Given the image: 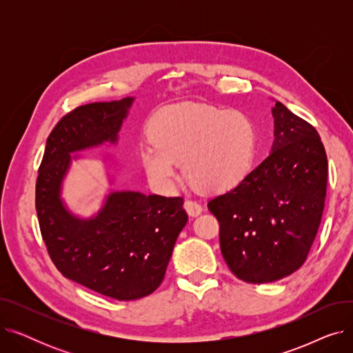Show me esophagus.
<instances>
[{
    "label": "esophagus",
    "instance_id": "1",
    "mask_svg": "<svg viewBox=\"0 0 353 353\" xmlns=\"http://www.w3.org/2000/svg\"><path fill=\"white\" fill-rule=\"evenodd\" d=\"M184 209H186V212L192 217H196V216H199L203 212L201 205H199L197 201H193V200H186V201H184Z\"/></svg>",
    "mask_w": 353,
    "mask_h": 353
}]
</instances>
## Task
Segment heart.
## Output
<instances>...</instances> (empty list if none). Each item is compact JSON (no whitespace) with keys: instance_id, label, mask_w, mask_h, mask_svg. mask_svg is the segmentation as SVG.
<instances>
[{"instance_id":"heart-1","label":"heart","mask_w":353,"mask_h":353,"mask_svg":"<svg viewBox=\"0 0 353 353\" xmlns=\"http://www.w3.org/2000/svg\"><path fill=\"white\" fill-rule=\"evenodd\" d=\"M152 143L140 148L143 169L154 186L170 189L179 163L192 184L225 193L249 174L256 154V127L240 110L179 104L161 110L148 128Z\"/></svg>"}]
</instances>
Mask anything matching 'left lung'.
Here are the masks:
<instances>
[{
    "label": "left lung",
    "instance_id": "left-lung-1",
    "mask_svg": "<svg viewBox=\"0 0 353 353\" xmlns=\"http://www.w3.org/2000/svg\"><path fill=\"white\" fill-rule=\"evenodd\" d=\"M270 154L230 192L208 203L220 249L248 283L281 281L301 269L325 208L327 159L314 127L276 101Z\"/></svg>",
    "mask_w": 353,
    "mask_h": 353
}]
</instances>
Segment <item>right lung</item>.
<instances>
[{
	"label": "right lung",
	"mask_w": 353,
	"mask_h": 353,
	"mask_svg": "<svg viewBox=\"0 0 353 353\" xmlns=\"http://www.w3.org/2000/svg\"><path fill=\"white\" fill-rule=\"evenodd\" d=\"M134 97L91 103L64 116L47 139L35 186L40 229L54 265L67 277L117 301L153 293L188 223L183 197L110 189L90 217L72 213L61 197L74 153L116 145ZM111 156H105V163ZM114 186V179H108Z\"/></svg>",
	"instance_id": "obj_1"
}]
</instances>
